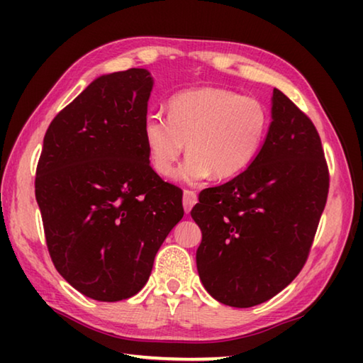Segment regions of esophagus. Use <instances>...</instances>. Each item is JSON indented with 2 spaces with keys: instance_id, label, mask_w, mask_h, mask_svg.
Wrapping results in <instances>:
<instances>
[{
  "instance_id": "obj_1",
  "label": "esophagus",
  "mask_w": 363,
  "mask_h": 363,
  "mask_svg": "<svg viewBox=\"0 0 363 363\" xmlns=\"http://www.w3.org/2000/svg\"><path fill=\"white\" fill-rule=\"evenodd\" d=\"M199 201V196L194 192V190H184V199H182V205H184V210L189 214L190 210H192L194 205Z\"/></svg>"
}]
</instances>
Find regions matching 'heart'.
Here are the masks:
<instances>
[{
	"label": "heart",
	"instance_id": "obj_1",
	"mask_svg": "<svg viewBox=\"0 0 363 363\" xmlns=\"http://www.w3.org/2000/svg\"><path fill=\"white\" fill-rule=\"evenodd\" d=\"M267 126V108L259 99L203 86L171 97L168 116H147L144 140L152 168L164 177L173 174L186 144L190 155L176 177L199 184L211 174L229 179L247 169L261 150Z\"/></svg>",
	"mask_w": 363,
	"mask_h": 363
}]
</instances>
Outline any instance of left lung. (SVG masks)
I'll use <instances>...</instances> for the list:
<instances>
[{
	"label": "left lung",
	"mask_w": 363,
	"mask_h": 363,
	"mask_svg": "<svg viewBox=\"0 0 363 363\" xmlns=\"http://www.w3.org/2000/svg\"><path fill=\"white\" fill-rule=\"evenodd\" d=\"M330 187L320 136L279 89L253 163L201 190L190 214L201 230L196 270L206 291L232 307L266 303L306 264Z\"/></svg>",
	"instance_id": "8db88e82"
}]
</instances>
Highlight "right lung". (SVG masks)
<instances>
[{"label": "right lung", "mask_w": 363, "mask_h": 363, "mask_svg": "<svg viewBox=\"0 0 363 363\" xmlns=\"http://www.w3.org/2000/svg\"><path fill=\"white\" fill-rule=\"evenodd\" d=\"M153 79L145 69L96 78L51 121L35 195L57 272L96 301L143 290L184 216L182 190L150 167L144 140Z\"/></svg>", "instance_id": "obj_1"}]
</instances>
